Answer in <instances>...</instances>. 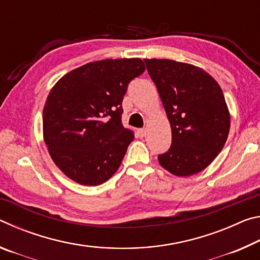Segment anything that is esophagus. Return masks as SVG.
I'll list each match as a JSON object with an SVG mask.
<instances>
[{
  "mask_svg": "<svg viewBox=\"0 0 260 260\" xmlns=\"http://www.w3.org/2000/svg\"><path fill=\"white\" fill-rule=\"evenodd\" d=\"M136 133H138V136L139 138H144V136H146V129L144 128H140V129H138V132H136Z\"/></svg>",
  "mask_w": 260,
  "mask_h": 260,
  "instance_id": "1",
  "label": "esophagus"
}]
</instances>
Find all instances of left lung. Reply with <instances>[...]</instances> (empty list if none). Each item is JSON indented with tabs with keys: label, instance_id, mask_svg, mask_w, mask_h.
Wrapping results in <instances>:
<instances>
[{
	"label": "left lung",
	"instance_id": "obj_1",
	"mask_svg": "<svg viewBox=\"0 0 260 260\" xmlns=\"http://www.w3.org/2000/svg\"><path fill=\"white\" fill-rule=\"evenodd\" d=\"M172 128L158 161L178 177L203 171L222 150L231 117L218 82L204 70L171 59H144Z\"/></svg>",
	"mask_w": 260,
	"mask_h": 260
}]
</instances>
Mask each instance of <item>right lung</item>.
<instances>
[{
  "mask_svg": "<svg viewBox=\"0 0 260 260\" xmlns=\"http://www.w3.org/2000/svg\"><path fill=\"white\" fill-rule=\"evenodd\" d=\"M144 70L139 58L98 60L52 87L43 109V138L52 160L73 181L98 186L119 169L134 140L121 124L122 99Z\"/></svg>",
  "mask_w": 260,
  "mask_h": 260,
  "instance_id": "obj_1",
  "label": "right lung"
}]
</instances>
